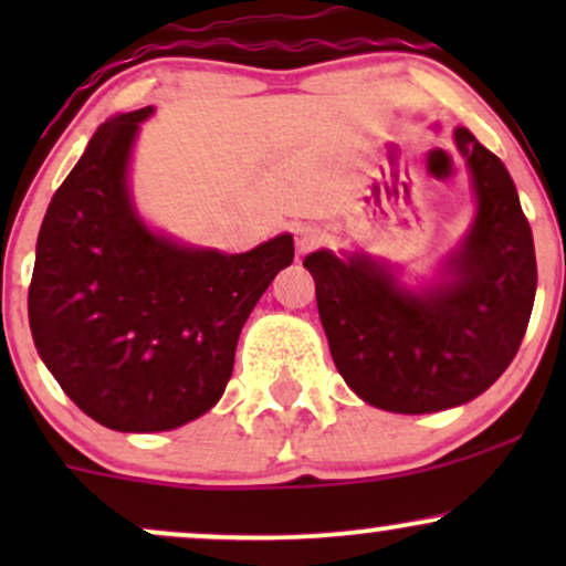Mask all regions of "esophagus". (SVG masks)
<instances>
[{
    "label": "esophagus",
    "instance_id": "1",
    "mask_svg": "<svg viewBox=\"0 0 566 566\" xmlns=\"http://www.w3.org/2000/svg\"><path fill=\"white\" fill-rule=\"evenodd\" d=\"M319 242H322V237L314 226H297V231H295L297 252H311L314 247H319Z\"/></svg>",
    "mask_w": 566,
    "mask_h": 566
}]
</instances>
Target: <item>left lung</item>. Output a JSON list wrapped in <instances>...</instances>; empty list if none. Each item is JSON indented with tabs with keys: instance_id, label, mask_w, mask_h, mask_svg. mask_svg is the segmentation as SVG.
Wrapping results in <instances>:
<instances>
[{
	"instance_id": "obj_1",
	"label": "left lung",
	"mask_w": 566,
	"mask_h": 566,
	"mask_svg": "<svg viewBox=\"0 0 566 566\" xmlns=\"http://www.w3.org/2000/svg\"><path fill=\"white\" fill-rule=\"evenodd\" d=\"M454 146L476 212L437 279L407 287L365 252L303 261L337 373L388 412H439L484 394L516 356L535 303V244L509 170L471 129H454Z\"/></svg>"
}]
</instances>
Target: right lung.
Listing matches in <instances>:
<instances>
[{
	"label": "right lung",
	"mask_w": 566,
	"mask_h": 566,
	"mask_svg": "<svg viewBox=\"0 0 566 566\" xmlns=\"http://www.w3.org/2000/svg\"><path fill=\"white\" fill-rule=\"evenodd\" d=\"M151 106L103 122L48 207L29 287L34 346L112 431L186 426L218 405L247 316L295 258L290 233L242 255L148 229L129 157Z\"/></svg>",
	"instance_id": "add662e5"
}]
</instances>
